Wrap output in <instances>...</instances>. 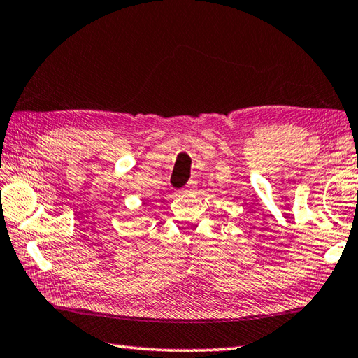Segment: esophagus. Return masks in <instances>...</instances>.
I'll return each instance as SVG.
<instances>
[{"label": "esophagus", "mask_w": 358, "mask_h": 358, "mask_svg": "<svg viewBox=\"0 0 358 358\" xmlns=\"http://www.w3.org/2000/svg\"><path fill=\"white\" fill-rule=\"evenodd\" d=\"M194 188H196V180H189L185 187V192H193Z\"/></svg>", "instance_id": "34e87169"}]
</instances>
